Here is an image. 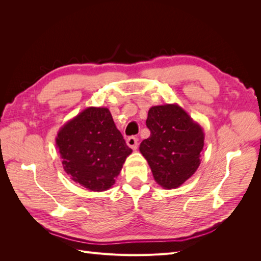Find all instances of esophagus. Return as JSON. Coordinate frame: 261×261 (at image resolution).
<instances>
[{"label": "esophagus", "instance_id": "esophagus-1", "mask_svg": "<svg viewBox=\"0 0 261 261\" xmlns=\"http://www.w3.org/2000/svg\"><path fill=\"white\" fill-rule=\"evenodd\" d=\"M126 144L128 147H130L133 150H136L138 147V139L135 136H129L126 139Z\"/></svg>", "mask_w": 261, "mask_h": 261}]
</instances>
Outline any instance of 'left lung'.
I'll return each mask as SVG.
<instances>
[{
	"instance_id": "8db88e82",
	"label": "left lung",
	"mask_w": 261,
	"mask_h": 261,
	"mask_svg": "<svg viewBox=\"0 0 261 261\" xmlns=\"http://www.w3.org/2000/svg\"><path fill=\"white\" fill-rule=\"evenodd\" d=\"M149 138L139 150L148 161L153 177L164 188H176L191 177L200 164L203 132L176 105L150 108Z\"/></svg>"
}]
</instances>
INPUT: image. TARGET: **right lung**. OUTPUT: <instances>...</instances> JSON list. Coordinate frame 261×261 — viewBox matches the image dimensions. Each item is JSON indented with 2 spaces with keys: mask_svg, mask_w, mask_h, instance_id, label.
<instances>
[{
  "mask_svg": "<svg viewBox=\"0 0 261 261\" xmlns=\"http://www.w3.org/2000/svg\"><path fill=\"white\" fill-rule=\"evenodd\" d=\"M57 146L70 178L94 192L115 183L132 153L107 108H88L67 122L58 134Z\"/></svg>",
  "mask_w": 261,
  "mask_h": 261,
  "instance_id": "right-lung-1",
  "label": "right lung"
}]
</instances>
